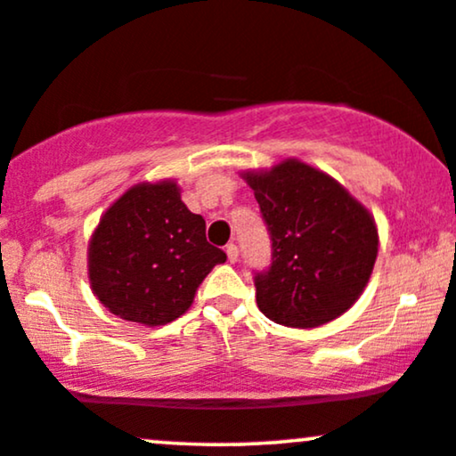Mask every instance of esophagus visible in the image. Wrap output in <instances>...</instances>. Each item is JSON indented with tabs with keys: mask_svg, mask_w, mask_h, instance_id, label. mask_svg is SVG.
I'll return each mask as SVG.
<instances>
[{
	"mask_svg": "<svg viewBox=\"0 0 456 456\" xmlns=\"http://www.w3.org/2000/svg\"><path fill=\"white\" fill-rule=\"evenodd\" d=\"M224 253H227V259L232 261V264H235V261H238V257H240V250H238V246H235V244H227Z\"/></svg>",
	"mask_w": 456,
	"mask_h": 456,
	"instance_id": "esophagus-1",
	"label": "esophagus"
}]
</instances>
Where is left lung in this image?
<instances>
[{
	"label": "left lung",
	"mask_w": 456,
	"mask_h": 456,
	"mask_svg": "<svg viewBox=\"0 0 456 456\" xmlns=\"http://www.w3.org/2000/svg\"><path fill=\"white\" fill-rule=\"evenodd\" d=\"M272 238V265L255 276L257 306L272 322L317 328L362 296L378 259L373 214L326 171L285 159L244 171Z\"/></svg>",
	"instance_id": "obj_1"
}]
</instances>
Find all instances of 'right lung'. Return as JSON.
<instances>
[{
  "instance_id": "right-lung-1",
  "label": "right lung",
  "mask_w": 456,
  "mask_h": 456,
  "mask_svg": "<svg viewBox=\"0 0 456 456\" xmlns=\"http://www.w3.org/2000/svg\"><path fill=\"white\" fill-rule=\"evenodd\" d=\"M224 259L175 180L141 182L115 199L94 229L87 276L113 315L154 328L184 315L197 287Z\"/></svg>"
}]
</instances>
